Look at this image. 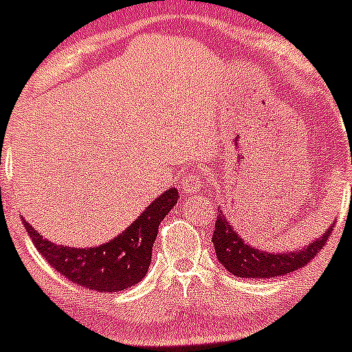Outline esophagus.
<instances>
[{
  "label": "esophagus",
  "instance_id": "34e87169",
  "mask_svg": "<svg viewBox=\"0 0 352 352\" xmlns=\"http://www.w3.org/2000/svg\"><path fill=\"white\" fill-rule=\"evenodd\" d=\"M203 183H205V177L201 173H190L183 181H181V190L188 195H195L198 191H201Z\"/></svg>",
  "mask_w": 352,
  "mask_h": 352
}]
</instances>
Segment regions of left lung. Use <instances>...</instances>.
Wrapping results in <instances>:
<instances>
[{
    "instance_id": "8db88e82",
    "label": "left lung",
    "mask_w": 352,
    "mask_h": 352,
    "mask_svg": "<svg viewBox=\"0 0 352 352\" xmlns=\"http://www.w3.org/2000/svg\"><path fill=\"white\" fill-rule=\"evenodd\" d=\"M220 210V208H219ZM332 227L325 230L322 237L303 248L298 252H280V254H267L259 249L251 248L248 242L239 237L237 232L230 227L229 220L223 217L222 210L217 213L215 232L212 235V242L215 245L217 259L227 267L229 273L239 278H274L281 274L293 273V271L305 267L314 257H317L320 249L327 244L332 234Z\"/></svg>"
}]
</instances>
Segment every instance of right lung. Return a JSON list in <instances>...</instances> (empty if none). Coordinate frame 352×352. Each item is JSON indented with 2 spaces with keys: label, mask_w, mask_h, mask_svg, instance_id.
Returning a JSON list of instances; mask_svg holds the SVG:
<instances>
[{
  "label": "right lung",
  "mask_w": 352,
  "mask_h": 352,
  "mask_svg": "<svg viewBox=\"0 0 352 352\" xmlns=\"http://www.w3.org/2000/svg\"><path fill=\"white\" fill-rule=\"evenodd\" d=\"M176 203V188L166 190L144 210L139 219L133 220L129 229L98 248L57 245L32 229L27 220H23V226L37 251L69 281L101 293L122 292L142 281L147 274L159 223Z\"/></svg>",
  "instance_id": "1"
}]
</instances>
